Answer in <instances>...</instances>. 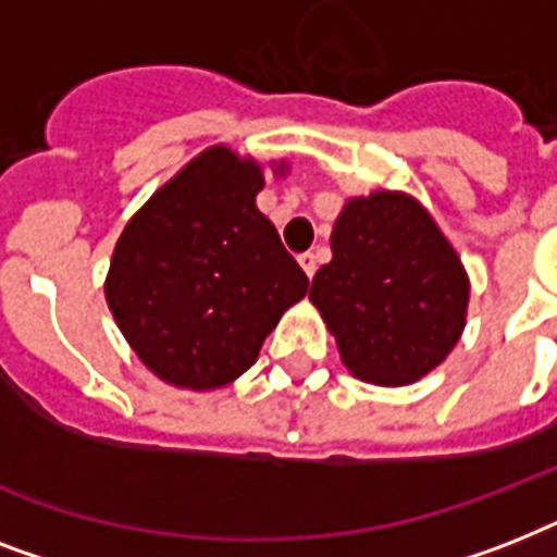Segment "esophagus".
Returning <instances> with one entry per match:
<instances>
[{"mask_svg": "<svg viewBox=\"0 0 557 557\" xmlns=\"http://www.w3.org/2000/svg\"><path fill=\"white\" fill-rule=\"evenodd\" d=\"M297 262H300V269L306 271V277L312 280L314 271H318V253H312V251L300 253V257H297Z\"/></svg>", "mask_w": 557, "mask_h": 557, "instance_id": "esophagus-1", "label": "esophagus"}]
</instances>
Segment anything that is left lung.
Returning a JSON list of instances; mask_svg holds the SVG:
<instances>
[{
	"mask_svg": "<svg viewBox=\"0 0 557 557\" xmlns=\"http://www.w3.org/2000/svg\"><path fill=\"white\" fill-rule=\"evenodd\" d=\"M332 260L309 300L356 379L405 387L448 358L466 330V265L424 205L401 190L352 196L332 225Z\"/></svg>",
	"mask_w": 557,
	"mask_h": 557,
	"instance_id": "obj_1",
	"label": "left lung"
}]
</instances>
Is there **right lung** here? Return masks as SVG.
Instances as JSON below:
<instances>
[{
    "instance_id": "add662e5",
    "label": "right lung",
    "mask_w": 557,
    "mask_h": 557,
    "mask_svg": "<svg viewBox=\"0 0 557 557\" xmlns=\"http://www.w3.org/2000/svg\"><path fill=\"white\" fill-rule=\"evenodd\" d=\"M286 176V161H271ZM262 164L201 150L144 201L109 262V312L141 364L182 389H216L257 361L309 277L257 208Z\"/></svg>"
}]
</instances>
